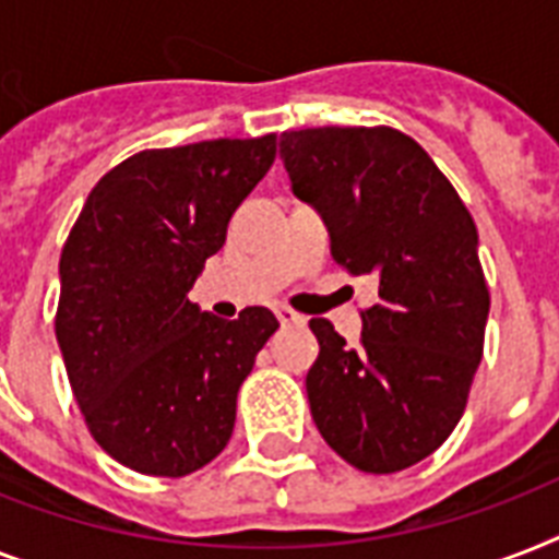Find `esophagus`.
<instances>
[{"label": "esophagus", "mask_w": 559, "mask_h": 559, "mask_svg": "<svg viewBox=\"0 0 559 559\" xmlns=\"http://www.w3.org/2000/svg\"><path fill=\"white\" fill-rule=\"evenodd\" d=\"M275 316H278L281 324H305V316L293 313L289 307H278V310H275Z\"/></svg>", "instance_id": "obj_1"}]
</instances>
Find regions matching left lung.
<instances>
[{
  "instance_id": "obj_1",
  "label": "left lung",
  "mask_w": 559,
  "mask_h": 559,
  "mask_svg": "<svg viewBox=\"0 0 559 559\" xmlns=\"http://www.w3.org/2000/svg\"><path fill=\"white\" fill-rule=\"evenodd\" d=\"M293 193L313 205L333 261L377 278L348 348L313 319L307 400L333 452L362 473H397L441 447L467 406L490 313L476 223L429 153L391 127L281 133Z\"/></svg>"
}]
</instances>
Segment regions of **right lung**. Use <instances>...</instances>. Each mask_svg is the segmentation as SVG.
Segmentation results:
<instances>
[{"instance_id": "1", "label": "right lung", "mask_w": 559, "mask_h": 559, "mask_svg": "<svg viewBox=\"0 0 559 559\" xmlns=\"http://www.w3.org/2000/svg\"><path fill=\"white\" fill-rule=\"evenodd\" d=\"M272 162L275 133L135 153L69 231L57 345L92 438L135 473L179 478L217 459L237 391L278 331L266 307L226 322L188 298Z\"/></svg>"}]
</instances>
